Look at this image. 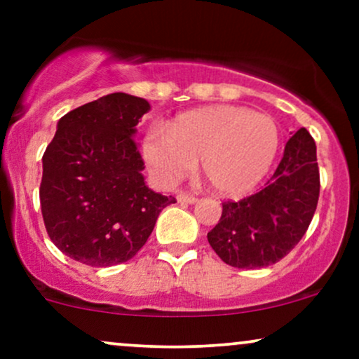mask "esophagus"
<instances>
[{"instance_id":"1","label":"esophagus","mask_w":359,"mask_h":359,"mask_svg":"<svg viewBox=\"0 0 359 359\" xmlns=\"http://www.w3.org/2000/svg\"><path fill=\"white\" fill-rule=\"evenodd\" d=\"M177 201H179L180 204H194L197 199L194 196H191V194H187V192H179V194H177Z\"/></svg>"}]
</instances>
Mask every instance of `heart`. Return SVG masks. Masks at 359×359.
I'll list each match as a JSON object with an SVG mask.
<instances>
[{"instance_id": "heart-1", "label": "heart", "mask_w": 359, "mask_h": 359, "mask_svg": "<svg viewBox=\"0 0 359 359\" xmlns=\"http://www.w3.org/2000/svg\"><path fill=\"white\" fill-rule=\"evenodd\" d=\"M278 142V128L266 114L241 106H205L177 116L167 131H148L143 158L165 185L185 179L201 160L212 191L238 197L265 179Z\"/></svg>"}]
</instances>
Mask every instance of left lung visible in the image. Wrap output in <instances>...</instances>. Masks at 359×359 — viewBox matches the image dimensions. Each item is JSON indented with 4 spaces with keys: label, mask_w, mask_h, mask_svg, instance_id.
I'll return each instance as SVG.
<instances>
[{
    "label": "left lung",
    "mask_w": 359,
    "mask_h": 359,
    "mask_svg": "<svg viewBox=\"0 0 359 359\" xmlns=\"http://www.w3.org/2000/svg\"><path fill=\"white\" fill-rule=\"evenodd\" d=\"M316 142L306 128L288 138L265 189L222 203L221 219L208 233L217 257L236 269H263L290 253L306 234L319 201Z\"/></svg>",
    "instance_id": "left-lung-1"
}]
</instances>
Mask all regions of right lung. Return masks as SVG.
<instances>
[{"instance_id": "right-lung-1", "label": "right lung", "mask_w": 359, "mask_h": 359, "mask_svg": "<svg viewBox=\"0 0 359 359\" xmlns=\"http://www.w3.org/2000/svg\"><path fill=\"white\" fill-rule=\"evenodd\" d=\"M150 111L143 97L113 93L69 111L43 154L40 205L62 253L89 266L128 262L175 197L147 187L133 137Z\"/></svg>"}]
</instances>
